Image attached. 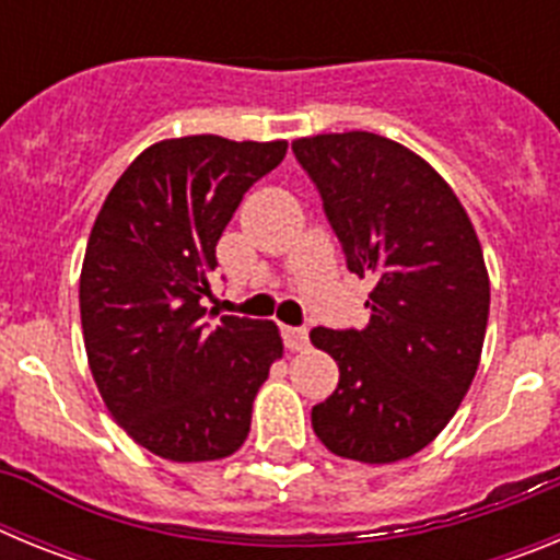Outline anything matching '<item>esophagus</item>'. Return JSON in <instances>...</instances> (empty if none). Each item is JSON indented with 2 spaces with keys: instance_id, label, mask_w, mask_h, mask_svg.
Returning a JSON list of instances; mask_svg holds the SVG:
<instances>
[{
  "instance_id": "obj_1",
  "label": "esophagus",
  "mask_w": 560,
  "mask_h": 560,
  "mask_svg": "<svg viewBox=\"0 0 560 560\" xmlns=\"http://www.w3.org/2000/svg\"><path fill=\"white\" fill-rule=\"evenodd\" d=\"M285 348L289 350H305L308 348V330L305 328H283Z\"/></svg>"
}]
</instances>
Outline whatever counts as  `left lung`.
I'll return each instance as SVG.
<instances>
[{
	"label": "left lung",
	"instance_id": "obj_1",
	"mask_svg": "<svg viewBox=\"0 0 560 560\" xmlns=\"http://www.w3.org/2000/svg\"><path fill=\"white\" fill-rule=\"evenodd\" d=\"M323 196L348 269L373 280L368 328H314L339 387L311 409L328 452L398 463L457 412L482 353L491 283L452 187L418 153L370 131L291 142Z\"/></svg>",
	"mask_w": 560,
	"mask_h": 560
}]
</instances>
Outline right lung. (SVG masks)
<instances>
[{"label":"right lung","instance_id":"obj_1","mask_svg":"<svg viewBox=\"0 0 560 560\" xmlns=\"http://www.w3.org/2000/svg\"><path fill=\"white\" fill-rule=\"evenodd\" d=\"M289 142L162 140L97 212L81 269L89 370L112 418L156 457L207 463L244 446L252 400L283 355L275 323L207 314L215 246Z\"/></svg>","mask_w":560,"mask_h":560}]
</instances>
